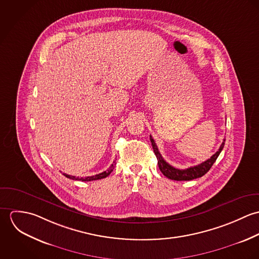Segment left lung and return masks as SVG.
Instances as JSON below:
<instances>
[{"label": "left lung", "mask_w": 259, "mask_h": 259, "mask_svg": "<svg viewBox=\"0 0 259 259\" xmlns=\"http://www.w3.org/2000/svg\"><path fill=\"white\" fill-rule=\"evenodd\" d=\"M224 142L225 141L223 140V143H222L220 149L207 160H205L195 166L188 167L186 169H179V168L174 167L172 165H170L168 162H166L163 159L160 152L158 151V148L156 147L153 139L150 136V143H151V146L153 148L154 154L157 158L158 167L163 176H165L167 179H170L172 181H191V180H195V179H198V178H201L202 176H204L210 169V167L212 166V164L215 162L217 158L219 157L220 153L222 152V148L224 147Z\"/></svg>", "instance_id": "1"}]
</instances>
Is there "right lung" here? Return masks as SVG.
<instances>
[{"mask_svg":"<svg viewBox=\"0 0 259 259\" xmlns=\"http://www.w3.org/2000/svg\"><path fill=\"white\" fill-rule=\"evenodd\" d=\"M114 168V161L113 163L110 166L109 169H107L106 171L102 172V174H99V175H96V176H93V177H87V178H76L74 176H70V175H67V174H63L66 178L70 179V180H74V181H81V182H92V181H97V180H102V179H105L107 177H109L111 175V171L113 170Z\"/></svg>","mask_w":259,"mask_h":259,"instance_id":"obj_1","label":"right lung"}]
</instances>
